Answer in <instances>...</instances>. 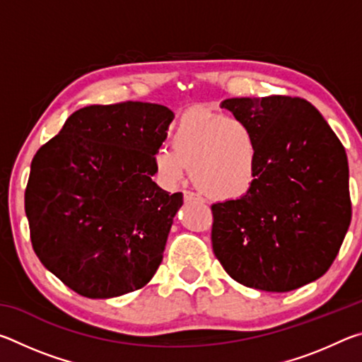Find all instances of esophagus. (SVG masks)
Wrapping results in <instances>:
<instances>
[{
	"mask_svg": "<svg viewBox=\"0 0 362 362\" xmlns=\"http://www.w3.org/2000/svg\"><path fill=\"white\" fill-rule=\"evenodd\" d=\"M183 199H185V203H189V201H194V199H201L198 194H194L193 192H183Z\"/></svg>",
	"mask_w": 362,
	"mask_h": 362,
	"instance_id": "esophagus-1",
	"label": "esophagus"
}]
</instances>
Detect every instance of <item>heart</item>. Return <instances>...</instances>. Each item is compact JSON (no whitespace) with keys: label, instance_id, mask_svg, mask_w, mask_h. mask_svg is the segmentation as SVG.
Masks as SVG:
<instances>
[{"label":"heart","instance_id":"obj_1","mask_svg":"<svg viewBox=\"0 0 362 362\" xmlns=\"http://www.w3.org/2000/svg\"><path fill=\"white\" fill-rule=\"evenodd\" d=\"M173 146L155 153V168L166 185L192 169L194 185L209 198L226 201L246 194L259 169V139L241 116L189 110L174 124Z\"/></svg>","mask_w":362,"mask_h":362}]
</instances>
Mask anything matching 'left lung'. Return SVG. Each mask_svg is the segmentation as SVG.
Returning a JSON list of instances; mask_svg holds the SVG:
<instances>
[{
    "label": "left lung",
    "mask_w": 362,
    "mask_h": 362,
    "mask_svg": "<svg viewBox=\"0 0 362 362\" xmlns=\"http://www.w3.org/2000/svg\"><path fill=\"white\" fill-rule=\"evenodd\" d=\"M249 121L259 169L249 192L212 204V249L238 283L289 292L335 260L351 220L348 159L322 115L303 99H226Z\"/></svg>",
    "instance_id": "1"
}]
</instances>
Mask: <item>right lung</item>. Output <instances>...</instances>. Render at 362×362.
<instances>
[{
  "label": "right lung",
  "instance_id": "obj_1",
  "mask_svg": "<svg viewBox=\"0 0 362 362\" xmlns=\"http://www.w3.org/2000/svg\"><path fill=\"white\" fill-rule=\"evenodd\" d=\"M173 119L159 103L84 107L36 151L25 189L33 249L79 296L137 291L163 262L183 196L151 177Z\"/></svg>",
  "mask_w": 362,
  "mask_h": 362
}]
</instances>
